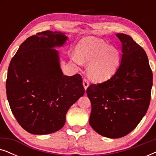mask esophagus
<instances>
[{
    "label": "esophagus",
    "instance_id": "obj_1",
    "mask_svg": "<svg viewBox=\"0 0 156 156\" xmlns=\"http://www.w3.org/2000/svg\"><path fill=\"white\" fill-rule=\"evenodd\" d=\"M83 85H84L85 90H86V89H87V87L89 86V80H87V79L84 78V80H83Z\"/></svg>",
    "mask_w": 156,
    "mask_h": 156
}]
</instances>
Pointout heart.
I'll return each instance as SVG.
<instances>
[{"label":"heart","mask_w":156,"mask_h":156,"mask_svg":"<svg viewBox=\"0 0 156 156\" xmlns=\"http://www.w3.org/2000/svg\"><path fill=\"white\" fill-rule=\"evenodd\" d=\"M72 59L77 65L89 63V76L96 81L109 79L118 69L120 62L119 50L99 38L89 37L81 40Z\"/></svg>","instance_id":"b5f03b06"}]
</instances>
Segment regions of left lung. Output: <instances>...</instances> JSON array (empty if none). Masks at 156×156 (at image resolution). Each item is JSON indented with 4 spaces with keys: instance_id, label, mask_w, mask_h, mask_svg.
<instances>
[{
    "instance_id": "8db88e82",
    "label": "left lung",
    "mask_w": 156,
    "mask_h": 156,
    "mask_svg": "<svg viewBox=\"0 0 156 156\" xmlns=\"http://www.w3.org/2000/svg\"><path fill=\"white\" fill-rule=\"evenodd\" d=\"M122 57L109 80L87 89L91 104L89 124L110 138L126 136L146 114L151 97L153 73L145 50L129 35L119 33Z\"/></svg>"
}]
</instances>
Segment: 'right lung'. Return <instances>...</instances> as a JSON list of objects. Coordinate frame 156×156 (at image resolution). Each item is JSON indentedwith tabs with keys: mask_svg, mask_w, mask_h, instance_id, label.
<instances>
[{
	"mask_svg": "<svg viewBox=\"0 0 156 156\" xmlns=\"http://www.w3.org/2000/svg\"><path fill=\"white\" fill-rule=\"evenodd\" d=\"M65 34L46 30L27 38L10 61L6 94L12 113L30 133L45 135L64 126L70 106L85 92L82 78L64 75L58 52Z\"/></svg>",
	"mask_w": 156,
	"mask_h": 156,
	"instance_id": "add662e5",
	"label": "right lung"
}]
</instances>
